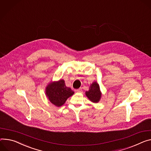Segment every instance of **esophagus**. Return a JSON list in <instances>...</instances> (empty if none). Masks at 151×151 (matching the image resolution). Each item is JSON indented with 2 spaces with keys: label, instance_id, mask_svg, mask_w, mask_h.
Masks as SVG:
<instances>
[{
  "label": "esophagus",
  "instance_id": "obj_1",
  "mask_svg": "<svg viewBox=\"0 0 151 151\" xmlns=\"http://www.w3.org/2000/svg\"><path fill=\"white\" fill-rule=\"evenodd\" d=\"M76 91H77L78 93H82V91H83V90H82V88H78V89L76 90Z\"/></svg>",
  "mask_w": 151,
  "mask_h": 151
}]
</instances>
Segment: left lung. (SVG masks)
Returning <instances> with one entry per match:
<instances>
[{
  "label": "left lung",
  "instance_id": "left-lung-1",
  "mask_svg": "<svg viewBox=\"0 0 151 151\" xmlns=\"http://www.w3.org/2000/svg\"><path fill=\"white\" fill-rule=\"evenodd\" d=\"M86 95L90 101L93 102L97 103L100 101L102 94L100 91L99 86L96 82H94L90 85L89 90L86 92Z\"/></svg>",
  "mask_w": 151,
  "mask_h": 151
}]
</instances>
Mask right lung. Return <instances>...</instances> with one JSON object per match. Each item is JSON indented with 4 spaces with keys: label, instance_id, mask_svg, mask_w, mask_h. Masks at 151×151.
I'll return each mask as SVG.
<instances>
[{
    "label": "right lung",
    "instance_id": "obj_1",
    "mask_svg": "<svg viewBox=\"0 0 151 151\" xmlns=\"http://www.w3.org/2000/svg\"><path fill=\"white\" fill-rule=\"evenodd\" d=\"M74 94V91L65 86L63 79L52 82L46 88V94L50 102L57 106H62L66 100Z\"/></svg>",
    "mask_w": 151,
    "mask_h": 151
}]
</instances>
